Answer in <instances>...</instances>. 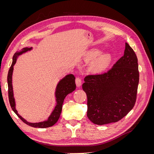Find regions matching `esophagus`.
Here are the masks:
<instances>
[{"mask_svg": "<svg viewBox=\"0 0 154 154\" xmlns=\"http://www.w3.org/2000/svg\"><path fill=\"white\" fill-rule=\"evenodd\" d=\"M76 84L77 87H80L82 85V78L80 77H77L76 78Z\"/></svg>", "mask_w": 154, "mask_h": 154, "instance_id": "1", "label": "esophagus"}]
</instances>
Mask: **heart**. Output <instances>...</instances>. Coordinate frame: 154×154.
<instances>
[{
    "label": "heart",
    "mask_w": 154,
    "mask_h": 154,
    "mask_svg": "<svg viewBox=\"0 0 154 154\" xmlns=\"http://www.w3.org/2000/svg\"><path fill=\"white\" fill-rule=\"evenodd\" d=\"M101 51L97 49L92 51L88 55V60H93L94 61L91 65V68L92 71L95 72H100L103 71L106 69L111 61V58L108 54H101Z\"/></svg>",
    "instance_id": "b5f03b06"
}]
</instances>
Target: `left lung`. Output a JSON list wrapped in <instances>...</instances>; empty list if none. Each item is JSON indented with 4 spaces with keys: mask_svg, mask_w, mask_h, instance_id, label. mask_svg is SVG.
Wrapping results in <instances>:
<instances>
[{
    "mask_svg": "<svg viewBox=\"0 0 154 154\" xmlns=\"http://www.w3.org/2000/svg\"><path fill=\"white\" fill-rule=\"evenodd\" d=\"M139 80L137 58L125 43L124 54L108 71L85 77L87 117L96 125L117 122L136 103Z\"/></svg>",
    "mask_w": 154,
    "mask_h": 154,
    "instance_id": "1",
    "label": "left lung"
}]
</instances>
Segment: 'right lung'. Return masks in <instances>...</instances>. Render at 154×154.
<instances>
[{
  "label": "right lung",
  "mask_w": 154,
  "mask_h": 154,
  "mask_svg": "<svg viewBox=\"0 0 154 154\" xmlns=\"http://www.w3.org/2000/svg\"><path fill=\"white\" fill-rule=\"evenodd\" d=\"M31 49H32L31 48H25L24 49H22V50L20 51V52L15 53L13 56V62L10 68V70H9L8 74L9 101H10L11 107L12 110L14 111V112L17 115L18 117L23 122L25 123L27 125L31 126L32 127L41 128H48L54 125L58 122V120L60 116V114H61L62 105H63L65 97H66V96L68 94H69V93H71L75 90L76 88L75 76L71 74H68V75H67L66 77H64L62 80H60V82L58 83L57 87V90H56V93H55L56 97H57V104L56 105L52 114H51V116H49L48 121H45V122H43L36 123H29L26 122L24 118H22L21 116L18 114L17 110L15 109V99H14L13 97V87H12V74H13V66L17 62V58L18 57V56L27 52V51H30Z\"/></svg>",
  "instance_id": "right-lung-1"
}]
</instances>
